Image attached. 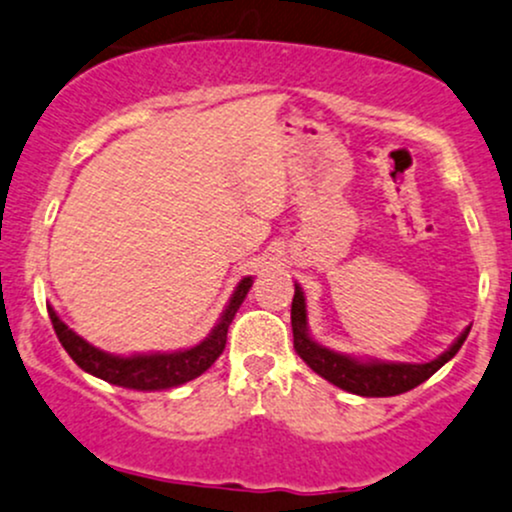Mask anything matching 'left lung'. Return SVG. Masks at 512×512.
Returning a JSON list of instances; mask_svg holds the SVG:
<instances>
[{
	"label": "left lung",
	"mask_w": 512,
	"mask_h": 512,
	"mask_svg": "<svg viewBox=\"0 0 512 512\" xmlns=\"http://www.w3.org/2000/svg\"><path fill=\"white\" fill-rule=\"evenodd\" d=\"M290 322H293V342L300 359L312 371L320 373L324 381L334 383V386L342 390H349V393L366 395V398H388V395L408 393V390L425 383L432 373H437L449 359H454L471 329L466 327L461 337L439 359L430 361V364H390V361H359L354 356L337 354V351L317 344L310 337V332H307L305 295H302L300 285H295Z\"/></svg>",
	"instance_id": "1"
}]
</instances>
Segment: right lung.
<instances>
[{
  "label": "right lung",
  "instance_id": "1",
  "mask_svg": "<svg viewBox=\"0 0 512 512\" xmlns=\"http://www.w3.org/2000/svg\"><path fill=\"white\" fill-rule=\"evenodd\" d=\"M251 283H254V280L244 278L236 285L222 320H219L217 327L212 329V334L205 342H200L185 351H173V354H107V351L95 349L92 344H87L85 339L73 332V329H68V324L60 322V317L53 312V307H48V315H51L53 329H56L58 334V342L63 344V349L68 351L70 359H73L82 371L92 373V376L102 378V381L112 383V386L134 390H163L183 386V383L192 381V378L202 376V373L219 359V354L224 351V344H227L229 324H232L236 310H239L246 293H249Z\"/></svg>",
  "mask_w": 512,
  "mask_h": 512
}]
</instances>
